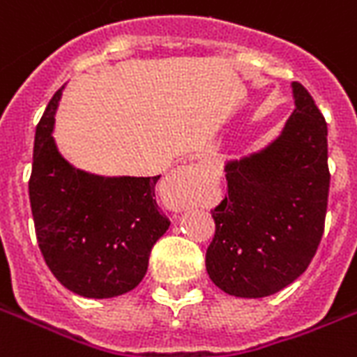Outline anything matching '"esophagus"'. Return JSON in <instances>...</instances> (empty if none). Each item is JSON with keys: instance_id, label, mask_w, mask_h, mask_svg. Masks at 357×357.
<instances>
[{"instance_id": "34e87169", "label": "esophagus", "mask_w": 357, "mask_h": 357, "mask_svg": "<svg viewBox=\"0 0 357 357\" xmlns=\"http://www.w3.org/2000/svg\"><path fill=\"white\" fill-rule=\"evenodd\" d=\"M204 176V169L199 165H185L167 179V190L170 194V202L174 208H181L187 205L188 192Z\"/></svg>"}]
</instances>
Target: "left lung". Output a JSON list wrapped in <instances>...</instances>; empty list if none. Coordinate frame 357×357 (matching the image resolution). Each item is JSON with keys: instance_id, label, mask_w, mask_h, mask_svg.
I'll return each instance as SVG.
<instances>
[{"instance_id": "1", "label": "left lung", "mask_w": 357, "mask_h": 357, "mask_svg": "<svg viewBox=\"0 0 357 357\" xmlns=\"http://www.w3.org/2000/svg\"><path fill=\"white\" fill-rule=\"evenodd\" d=\"M277 139L225 163L227 194L211 211L207 273L234 297H268L299 279L319 248L328 205V128L299 82Z\"/></svg>"}]
</instances>
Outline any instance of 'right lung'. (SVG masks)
<instances>
[{"label":"right lung","mask_w":357,"mask_h":357,"mask_svg":"<svg viewBox=\"0 0 357 357\" xmlns=\"http://www.w3.org/2000/svg\"><path fill=\"white\" fill-rule=\"evenodd\" d=\"M62 89L34 135L29 199L36 240L62 286L88 299H109L143 280L150 251L170 222L153 199L159 176L104 178L62 158L53 139Z\"/></svg>","instance_id":"1"}]
</instances>
